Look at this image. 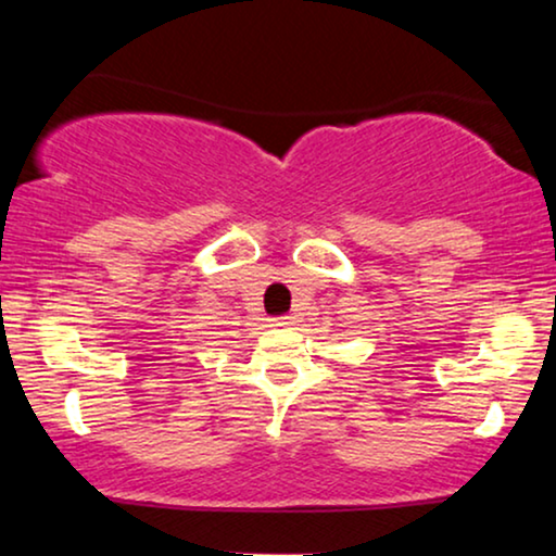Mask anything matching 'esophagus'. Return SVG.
I'll return each instance as SVG.
<instances>
[{
    "label": "esophagus",
    "instance_id": "34e87169",
    "mask_svg": "<svg viewBox=\"0 0 556 556\" xmlns=\"http://www.w3.org/2000/svg\"><path fill=\"white\" fill-rule=\"evenodd\" d=\"M271 323H274V325H292L294 317H292V315H279V317H274Z\"/></svg>",
    "mask_w": 556,
    "mask_h": 556
}]
</instances>
